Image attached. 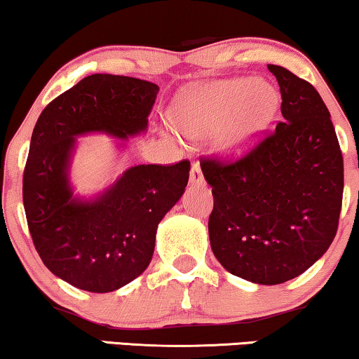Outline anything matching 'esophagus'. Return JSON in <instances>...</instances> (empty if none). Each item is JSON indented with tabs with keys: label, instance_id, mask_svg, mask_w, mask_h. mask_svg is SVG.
Wrapping results in <instances>:
<instances>
[{
	"label": "esophagus",
	"instance_id": "34e87169",
	"mask_svg": "<svg viewBox=\"0 0 359 359\" xmlns=\"http://www.w3.org/2000/svg\"><path fill=\"white\" fill-rule=\"evenodd\" d=\"M191 184H203L204 183V176H203V170H201L199 163H193V168H191V176H189Z\"/></svg>",
	"mask_w": 359,
	"mask_h": 359
}]
</instances>
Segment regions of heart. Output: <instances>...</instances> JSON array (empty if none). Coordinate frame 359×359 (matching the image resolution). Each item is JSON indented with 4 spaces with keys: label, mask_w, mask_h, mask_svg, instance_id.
Segmentation results:
<instances>
[{
    "label": "heart",
    "mask_w": 359,
    "mask_h": 359,
    "mask_svg": "<svg viewBox=\"0 0 359 359\" xmlns=\"http://www.w3.org/2000/svg\"><path fill=\"white\" fill-rule=\"evenodd\" d=\"M279 96L268 83L253 76L212 81L181 97L175 109V124L188 137H209L220 132L225 151L248 149L271 124Z\"/></svg>",
    "instance_id": "heart-1"
}]
</instances>
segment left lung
I'll return each mask as SVG.
<instances>
[{
	"label": "left lung",
	"mask_w": 359,
	"mask_h": 359,
	"mask_svg": "<svg viewBox=\"0 0 359 359\" xmlns=\"http://www.w3.org/2000/svg\"><path fill=\"white\" fill-rule=\"evenodd\" d=\"M281 90L283 122L238 158L201 161L212 186L210 247L235 276L281 284L299 276L335 238L343 155L318 91L287 68L268 65Z\"/></svg>",
	"instance_id": "8db88e82"
}]
</instances>
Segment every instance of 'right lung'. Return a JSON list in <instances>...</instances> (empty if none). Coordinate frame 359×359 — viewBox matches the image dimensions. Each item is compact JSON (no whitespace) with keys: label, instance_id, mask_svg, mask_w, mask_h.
I'll use <instances>...</instances> for the list:
<instances>
[{"label":"right lung","instance_id":"add662e5","mask_svg":"<svg viewBox=\"0 0 359 359\" xmlns=\"http://www.w3.org/2000/svg\"><path fill=\"white\" fill-rule=\"evenodd\" d=\"M156 95L155 83L96 73L48 102L34 127L22 175L29 232L43 264L83 291H116L145 271L156 227L184 193L191 163L134 166L101 198L81 203L67 176L75 137L144 132Z\"/></svg>","mask_w":359,"mask_h":359}]
</instances>
